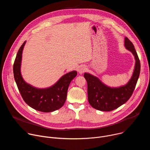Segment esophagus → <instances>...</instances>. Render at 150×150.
<instances>
[{
	"label": "esophagus",
	"mask_w": 150,
	"mask_h": 150,
	"mask_svg": "<svg viewBox=\"0 0 150 150\" xmlns=\"http://www.w3.org/2000/svg\"><path fill=\"white\" fill-rule=\"evenodd\" d=\"M86 71H87V68H86V67H84V66L80 67L79 68L78 70V71L79 74H82L83 72H85Z\"/></svg>",
	"instance_id": "obj_1"
}]
</instances>
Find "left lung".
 <instances>
[{
  "mask_svg": "<svg viewBox=\"0 0 150 150\" xmlns=\"http://www.w3.org/2000/svg\"><path fill=\"white\" fill-rule=\"evenodd\" d=\"M125 46L132 53L136 60L133 75L126 85L112 88L107 86L95 76L88 73L83 75L87 82L89 103L97 110L109 112L118 108L130 98L135 90L140 73V61L134 45L127 37L125 38Z\"/></svg>",
  "mask_w": 150,
  "mask_h": 150,
  "instance_id": "left-lung-1",
  "label": "left lung"
}]
</instances>
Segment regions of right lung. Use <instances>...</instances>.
<instances>
[{
    "label": "right lung",
    "instance_id": "obj_1",
    "mask_svg": "<svg viewBox=\"0 0 150 150\" xmlns=\"http://www.w3.org/2000/svg\"><path fill=\"white\" fill-rule=\"evenodd\" d=\"M26 41L19 48L13 67L14 78L19 91L24 101L33 109L42 112H52L59 109L65 104L71 81L76 76L74 71L62 76L53 86L37 88L27 83L21 74L22 54Z\"/></svg>",
    "mask_w": 150,
    "mask_h": 150
}]
</instances>
